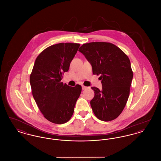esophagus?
<instances>
[{"label":"esophagus","mask_w":161,"mask_h":161,"mask_svg":"<svg viewBox=\"0 0 161 161\" xmlns=\"http://www.w3.org/2000/svg\"><path fill=\"white\" fill-rule=\"evenodd\" d=\"M87 87H86V86H82V89L83 90H85V89H86Z\"/></svg>","instance_id":"34e87169"}]
</instances>
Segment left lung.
<instances>
[{
	"label": "left lung",
	"instance_id": "left-lung-1",
	"mask_svg": "<svg viewBox=\"0 0 161 161\" xmlns=\"http://www.w3.org/2000/svg\"><path fill=\"white\" fill-rule=\"evenodd\" d=\"M78 51L100 75L102 89L92 87L95 93L91 106L101 121H110L121 114L130 94L133 74L129 57L115 45L107 42L85 43Z\"/></svg>",
	"mask_w": 161,
	"mask_h": 161
}]
</instances>
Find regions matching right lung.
Listing matches in <instances>:
<instances>
[{"mask_svg":"<svg viewBox=\"0 0 161 161\" xmlns=\"http://www.w3.org/2000/svg\"><path fill=\"white\" fill-rule=\"evenodd\" d=\"M80 46L60 43L47 47L37 57L30 75L33 97L44 117L51 123L61 124L70 119L81 86H69L61 82L69 70Z\"/></svg>","mask_w":161,"mask_h":161,"instance_id":"add662e5","label":"right lung"}]
</instances>
